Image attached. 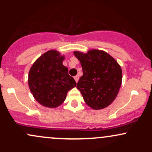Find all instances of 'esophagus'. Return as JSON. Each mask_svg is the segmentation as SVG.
<instances>
[{
    "label": "esophagus",
    "instance_id": "1",
    "mask_svg": "<svg viewBox=\"0 0 152 152\" xmlns=\"http://www.w3.org/2000/svg\"><path fill=\"white\" fill-rule=\"evenodd\" d=\"M74 79H75V81H76V83H77V82L78 81V79H79V76H78V75H76V76H74Z\"/></svg>",
    "mask_w": 152,
    "mask_h": 152
}]
</instances>
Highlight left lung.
<instances>
[{"mask_svg":"<svg viewBox=\"0 0 152 152\" xmlns=\"http://www.w3.org/2000/svg\"><path fill=\"white\" fill-rule=\"evenodd\" d=\"M81 62L83 76L76 88L83 100L93 109H102L114 101L122 81L121 66L104 50H90L86 53L74 51Z\"/></svg>","mask_w":152,"mask_h":152,"instance_id":"1","label":"left lung"}]
</instances>
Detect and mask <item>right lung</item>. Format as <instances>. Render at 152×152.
<instances>
[{
	"label": "right lung",
	"instance_id": "obj_1",
	"mask_svg": "<svg viewBox=\"0 0 152 152\" xmlns=\"http://www.w3.org/2000/svg\"><path fill=\"white\" fill-rule=\"evenodd\" d=\"M64 58L57 50H48L30 69L29 88L35 99L43 106L58 107L65 101L68 91L76 86L68 68L63 65Z\"/></svg>",
	"mask_w": 152,
	"mask_h": 152
}]
</instances>
